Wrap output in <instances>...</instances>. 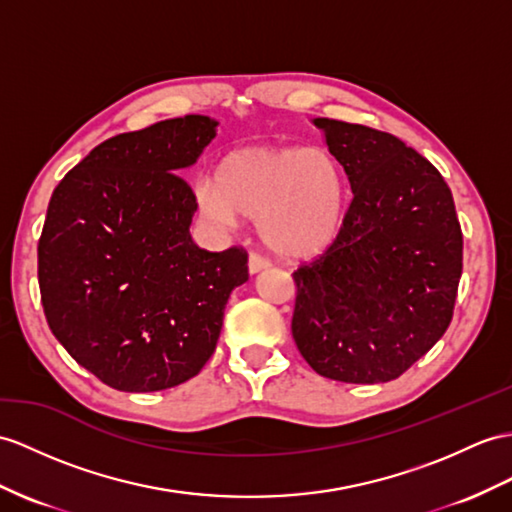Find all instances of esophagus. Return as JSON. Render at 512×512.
I'll use <instances>...</instances> for the list:
<instances>
[{"instance_id": "esophagus-1", "label": "esophagus", "mask_w": 512, "mask_h": 512, "mask_svg": "<svg viewBox=\"0 0 512 512\" xmlns=\"http://www.w3.org/2000/svg\"><path fill=\"white\" fill-rule=\"evenodd\" d=\"M269 267V260L267 258H263V256H258V254H249V258H247V269H249V273H258V271H263V269H267Z\"/></svg>"}]
</instances>
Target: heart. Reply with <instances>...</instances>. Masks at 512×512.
<instances>
[{
  "label": "heart",
  "instance_id": "heart-1",
  "mask_svg": "<svg viewBox=\"0 0 512 512\" xmlns=\"http://www.w3.org/2000/svg\"><path fill=\"white\" fill-rule=\"evenodd\" d=\"M202 213L221 226L260 219L265 245L286 258L323 252L341 230L345 176L319 147H245L219 162L217 182L197 189Z\"/></svg>",
  "mask_w": 512,
  "mask_h": 512
}]
</instances>
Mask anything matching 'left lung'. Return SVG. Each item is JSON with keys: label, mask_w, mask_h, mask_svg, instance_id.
Segmentation results:
<instances>
[{"label": "left lung", "mask_w": 512, "mask_h": 512, "mask_svg": "<svg viewBox=\"0 0 512 512\" xmlns=\"http://www.w3.org/2000/svg\"><path fill=\"white\" fill-rule=\"evenodd\" d=\"M352 186L334 243L293 273V339L319 376L400 378L441 339L463 273L450 186L393 134L313 119Z\"/></svg>", "instance_id": "left-lung-1"}]
</instances>
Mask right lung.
Wrapping results in <instances>:
<instances>
[{
  "label": "right lung",
  "instance_id": "right-lung-1",
  "mask_svg": "<svg viewBox=\"0 0 512 512\" xmlns=\"http://www.w3.org/2000/svg\"><path fill=\"white\" fill-rule=\"evenodd\" d=\"M217 126L186 115L112 136L49 199L39 241L49 330L117 391H162L197 376L230 293L247 282L241 247L206 252L193 243L197 202L178 176Z\"/></svg>",
  "mask_w": 512,
  "mask_h": 512
}]
</instances>
